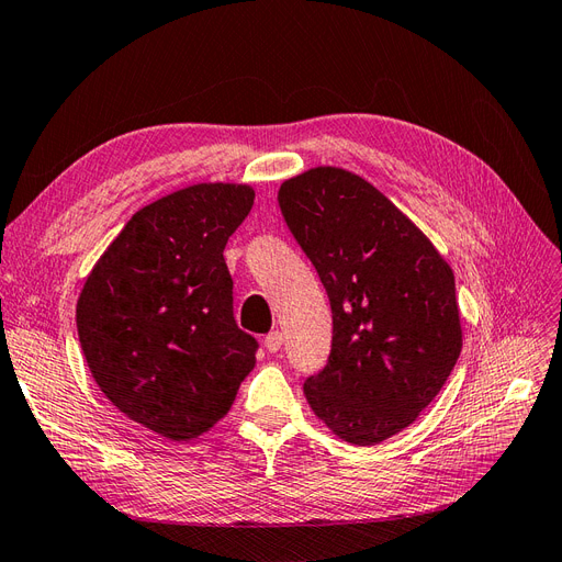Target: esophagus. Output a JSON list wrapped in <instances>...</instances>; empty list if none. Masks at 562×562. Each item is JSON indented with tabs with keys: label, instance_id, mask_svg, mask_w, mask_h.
I'll return each instance as SVG.
<instances>
[{
	"label": "esophagus",
	"instance_id": "obj_1",
	"mask_svg": "<svg viewBox=\"0 0 562 562\" xmlns=\"http://www.w3.org/2000/svg\"><path fill=\"white\" fill-rule=\"evenodd\" d=\"M281 345H283V335H281L279 330H271V333L265 337V349L271 351V353H277V351L281 349Z\"/></svg>",
	"mask_w": 562,
	"mask_h": 562
}]
</instances>
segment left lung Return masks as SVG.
<instances>
[{
	"instance_id": "1",
	"label": "left lung",
	"mask_w": 562,
	"mask_h": 562,
	"mask_svg": "<svg viewBox=\"0 0 562 562\" xmlns=\"http://www.w3.org/2000/svg\"><path fill=\"white\" fill-rule=\"evenodd\" d=\"M281 213L333 310L328 366L304 382L314 415L351 446L419 417L462 351L454 274L411 217L347 168L281 182Z\"/></svg>"
}]
</instances>
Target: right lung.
Here are the masks:
<instances>
[{
	"label": "right lung",
	"mask_w": 562,
	"mask_h": 562,
	"mask_svg": "<svg viewBox=\"0 0 562 562\" xmlns=\"http://www.w3.org/2000/svg\"><path fill=\"white\" fill-rule=\"evenodd\" d=\"M244 182H196L147 203L100 255L77 300L83 359L108 401L168 440L223 419L258 342L232 314L223 250L252 209Z\"/></svg>",
	"instance_id": "add662e5"
}]
</instances>
